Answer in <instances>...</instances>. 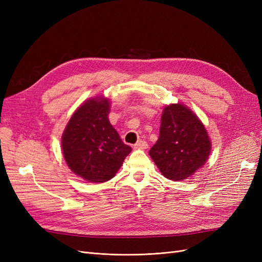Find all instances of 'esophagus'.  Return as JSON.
Here are the masks:
<instances>
[{
    "label": "esophagus",
    "instance_id": "obj_1",
    "mask_svg": "<svg viewBox=\"0 0 262 262\" xmlns=\"http://www.w3.org/2000/svg\"><path fill=\"white\" fill-rule=\"evenodd\" d=\"M133 147H134V148H140V149H145V148L148 147V145H147V143H146L145 141L140 140L139 142H137L136 144H134Z\"/></svg>",
    "mask_w": 262,
    "mask_h": 262
}]
</instances>
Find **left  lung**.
Instances as JSON below:
<instances>
[{"mask_svg":"<svg viewBox=\"0 0 262 262\" xmlns=\"http://www.w3.org/2000/svg\"><path fill=\"white\" fill-rule=\"evenodd\" d=\"M161 121L160 138L149 156L166 178L184 180L207 162L211 152L208 132L195 114L181 104L166 106Z\"/></svg>","mask_w":262,"mask_h":262,"instance_id":"8db88e82","label":"left lung"}]
</instances>
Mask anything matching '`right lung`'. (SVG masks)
Listing matches in <instances>:
<instances>
[{
	"instance_id": "add662e5",
	"label": "right lung",
	"mask_w": 262,
	"mask_h": 262,
	"mask_svg": "<svg viewBox=\"0 0 262 262\" xmlns=\"http://www.w3.org/2000/svg\"><path fill=\"white\" fill-rule=\"evenodd\" d=\"M109 112L107 98L86 100L71 117L63 132L64 160L70 169L86 181L110 180L132 150L110 124Z\"/></svg>"
}]
</instances>
